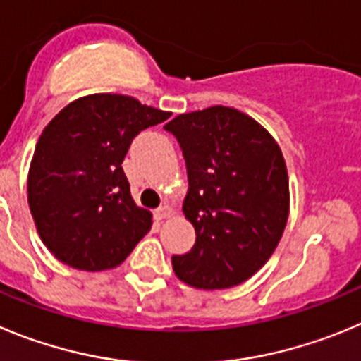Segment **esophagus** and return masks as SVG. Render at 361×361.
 Returning a JSON list of instances; mask_svg holds the SVG:
<instances>
[{"label": "esophagus", "instance_id": "obj_1", "mask_svg": "<svg viewBox=\"0 0 361 361\" xmlns=\"http://www.w3.org/2000/svg\"><path fill=\"white\" fill-rule=\"evenodd\" d=\"M173 215V208L167 207V204H161V207H158L157 210L153 212V217L157 219V221H161V219H167Z\"/></svg>", "mask_w": 361, "mask_h": 361}]
</instances>
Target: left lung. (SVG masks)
<instances>
[{
    "instance_id": "1",
    "label": "left lung",
    "mask_w": 361,
    "mask_h": 361,
    "mask_svg": "<svg viewBox=\"0 0 361 361\" xmlns=\"http://www.w3.org/2000/svg\"><path fill=\"white\" fill-rule=\"evenodd\" d=\"M176 137L188 176L185 217L196 244L173 269L196 288H228L271 258L288 219L281 149L255 119L228 106L181 114L164 126Z\"/></svg>"
}]
</instances>
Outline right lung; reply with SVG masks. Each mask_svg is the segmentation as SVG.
Returning <instances> with one entry per match:
<instances>
[{"instance_id":"1","label":"right lung","mask_w":361,"mask_h":361,"mask_svg":"<svg viewBox=\"0 0 361 361\" xmlns=\"http://www.w3.org/2000/svg\"><path fill=\"white\" fill-rule=\"evenodd\" d=\"M169 112L131 96L73 101L44 128L28 174V204L44 245L80 271L117 267L151 230L121 167L131 142Z\"/></svg>"}]
</instances>
